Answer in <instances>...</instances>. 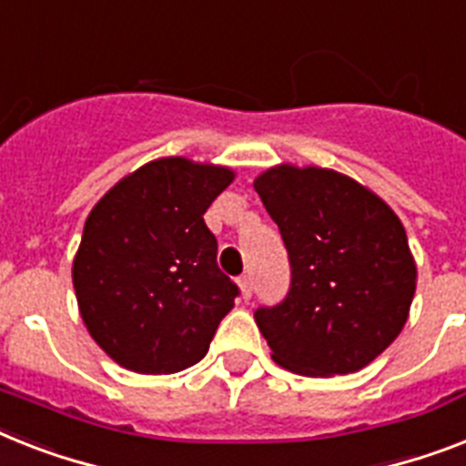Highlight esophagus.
Here are the masks:
<instances>
[{
    "mask_svg": "<svg viewBox=\"0 0 466 466\" xmlns=\"http://www.w3.org/2000/svg\"><path fill=\"white\" fill-rule=\"evenodd\" d=\"M237 285H239V292H241V299H251V292H253V282H251V275H241L239 279H237Z\"/></svg>",
    "mask_w": 466,
    "mask_h": 466,
    "instance_id": "34e87169",
    "label": "esophagus"
}]
</instances>
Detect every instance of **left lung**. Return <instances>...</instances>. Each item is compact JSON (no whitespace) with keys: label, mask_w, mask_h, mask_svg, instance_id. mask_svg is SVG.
Returning a JSON list of instances; mask_svg holds the SVG:
<instances>
[{"label":"left lung","mask_w":466,"mask_h":466,"mask_svg":"<svg viewBox=\"0 0 466 466\" xmlns=\"http://www.w3.org/2000/svg\"><path fill=\"white\" fill-rule=\"evenodd\" d=\"M285 239L292 287L256 323L275 364L301 376L354 373L402 332L417 263L380 196L335 169L289 162L253 179Z\"/></svg>","instance_id":"left-lung-1"}]
</instances>
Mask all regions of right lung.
Here are the masks:
<instances>
[{"mask_svg":"<svg viewBox=\"0 0 466 466\" xmlns=\"http://www.w3.org/2000/svg\"><path fill=\"white\" fill-rule=\"evenodd\" d=\"M234 177L225 165L157 157L93 206L71 279L83 325L112 361L160 376L208 354L239 289L218 268L203 215Z\"/></svg>","mask_w":466,"mask_h":466,"instance_id":"obj_1","label":"right lung"}]
</instances>
